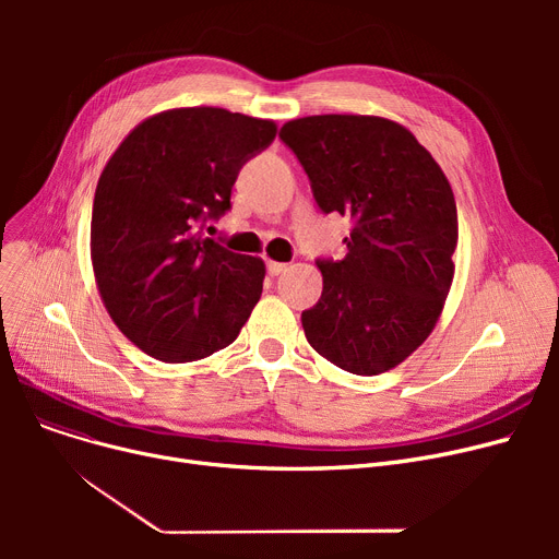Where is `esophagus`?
Instances as JSON below:
<instances>
[{"instance_id":"1","label":"esophagus","mask_w":559,"mask_h":559,"mask_svg":"<svg viewBox=\"0 0 559 559\" xmlns=\"http://www.w3.org/2000/svg\"><path fill=\"white\" fill-rule=\"evenodd\" d=\"M283 272H287V264H285V262L267 260V274H270V276H278V274H283Z\"/></svg>"}]
</instances>
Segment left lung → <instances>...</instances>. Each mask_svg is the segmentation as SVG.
Instances as JSON below:
<instances>
[{
	"instance_id": "1",
	"label": "left lung",
	"mask_w": 559,
	"mask_h": 559,
	"mask_svg": "<svg viewBox=\"0 0 559 559\" xmlns=\"http://www.w3.org/2000/svg\"><path fill=\"white\" fill-rule=\"evenodd\" d=\"M281 140L324 213L354 219L348 253L317 260L321 299L306 340L335 367L376 376L426 342L453 283L457 209L447 174L403 124L378 115H310Z\"/></svg>"
}]
</instances>
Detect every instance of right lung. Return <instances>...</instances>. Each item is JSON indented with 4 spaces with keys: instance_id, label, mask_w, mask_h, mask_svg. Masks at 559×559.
I'll use <instances>...</instances> for the list:
<instances>
[{
    "instance_id": "add662e5",
    "label": "right lung",
    "mask_w": 559,
    "mask_h": 559,
    "mask_svg": "<svg viewBox=\"0 0 559 559\" xmlns=\"http://www.w3.org/2000/svg\"><path fill=\"white\" fill-rule=\"evenodd\" d=\"M274 138L272 120L171 108L108 158L93 201V272L115 326L146 356L194 362L240 335L264 262L205 238L201 224L230 209L240 167Z\"/></svg>"
}]
</instances>
